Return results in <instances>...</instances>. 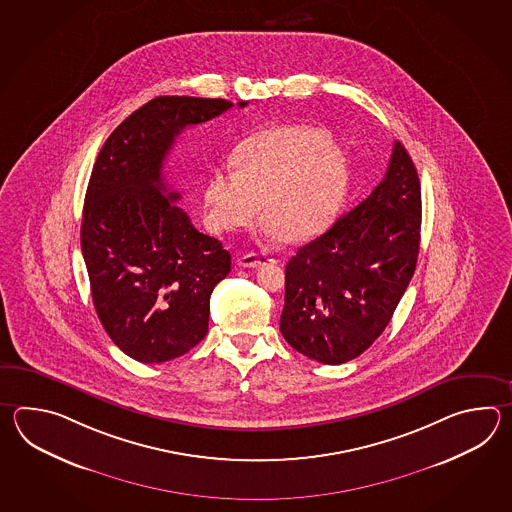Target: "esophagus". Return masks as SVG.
<instances>
[{
  "label": "esophagus",
  "mask_w": 512,
  "mask_h": 512,
  "mask_svg": "<svg viewBox=\"0 0 512 512\" xmlns=\"http://www.w3.org/2000/svg\"><path fill=\"white\" fill-rule=\"evenodd\" d=\"M269 261L274 260H272L271 254H267V252H249V254H243L238 263L241 267H260V265H265Z\"/></svg>",
  "instance_id": "1"
}]
</instances>
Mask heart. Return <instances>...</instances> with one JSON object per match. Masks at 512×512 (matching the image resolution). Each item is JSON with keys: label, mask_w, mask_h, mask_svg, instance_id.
Returning a JSON list of instances; mask_svg holds the SVG:
<instances>
[{"label": "heart", "mask_w": 512, "mask_h": 512, "mask_svg": "<svg viewBox=\"0 0 512 512\" xmlns=\"http://www.w3.org/2000/svg\"><path fill=\"white\" fill-rule=\"evenodd\" d=\"M236 168L208 177L205 205L219 230L249 227L265 218L291 240H309L329 229L348 196L346 153L324 131L280 126L241 142Z\"/></svg>", "instance_id": "1"}]
</instances>
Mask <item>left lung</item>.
<instances>
[{
	"instance_id": "8db88e82",
	"label": "left lung",
	"mask_w": 512,
	"mask_h": 512,
	"mask_svg": "<svg viewBox=\"0 0 512 512\" xmlns=\"http://www.w3.org/2000/svg\"><path fill=\"white\" fill-rule=\"evenodd\" d=\"M419 238L421 185L395 142L370 196L287 263L283 338L322 364L359 357L390 324L414 276Z\"/></svg>"
}]
</instances>
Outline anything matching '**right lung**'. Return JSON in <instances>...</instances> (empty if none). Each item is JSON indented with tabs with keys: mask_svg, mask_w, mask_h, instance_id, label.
<instances>
[{
	"mask_svg": "<svg viewBox=\"0 0 512 512\" xmlns=\"http://www.w3.org/2000/svg\"><path fill=\"white\" fill-rule=\"evenodd\" d=\"M232 106L153 98L120 122L93 166L80 227L93 304L109 338L144 364L177 359L205 338L210 294L230 272L229 251L177 207L163 164L186 126Z\"/></svg>",
	"mask_w": 512,
	"mask_h": 512,
	"instance_id": "1",
	"label": "right lung"
}]
</instances>
